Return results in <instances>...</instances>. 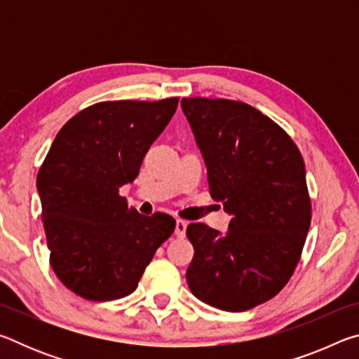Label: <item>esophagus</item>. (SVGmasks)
I'll return each instance as SVG.
<instances>
[{
	"mask_svg": "<svg viewBox=\"0 0 359 359\" xmlns=\"http://www.w3.org/2000/svg\"><path fill=\"white\" fill-rule=\"evenodd\" d=\"M185 231H187V222L184 220L175 222V236H177V238H185Z\"/></svg>",
	"mask_w": 359,
	"mask_h": 359,
	"instance_id": "34e87169",
	"label": "esophagus"
}]
</instances>
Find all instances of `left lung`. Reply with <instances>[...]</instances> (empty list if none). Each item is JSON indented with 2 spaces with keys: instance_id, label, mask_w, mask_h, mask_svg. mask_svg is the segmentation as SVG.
<instances>
[{
  "instance_id": "left-lung-1",
  "label": "left lung",
  "mask_w": 359,
  "mask_h": 359,
  "mask_svg": "<svg viewBox=\"0 0 359 359\" xmlns=\"http://www.w3.org/2000/svg\"><path fill=\"white\" fill-rule=\"evenodd\" d=\"M210 196L231 215L226 234L190 223L191 293L226 312L269 301L288 283L311 226L299 149L276 121L241 101L184 98Z\"/></svg>"
}]
</instances>
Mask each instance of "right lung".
<instances>
[{
	"instance_id": "add662e5",
	"label": "right lung",
	"mask_w": 359,
	"mask_h": 359,
	"mask_svg": "<svg viewBox=\"0 0 359 359\" xmlns=\"http://www.w3.org/2000/svg\"><path fill=\"white\" fill-rule=\"evenodd\" d=\"M179 98L104 101L58 131L38 172L50 266L72 293L112 301L133 293L175 220L145 217L118 190L137 177Z\"/></svg>"
}]
</instances>
